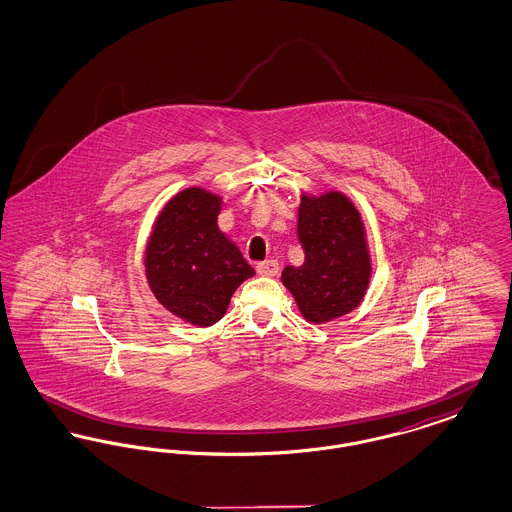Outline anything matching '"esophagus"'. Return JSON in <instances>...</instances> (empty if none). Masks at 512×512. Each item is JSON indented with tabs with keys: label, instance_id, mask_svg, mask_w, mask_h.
<instances>
[{
	"label": "esophagus",
	"instance_id": "34e87169",
	"mask_svg": "<svg viewBox=\"0 0 512 512\" xmlns=\"http://www.w3.org/2000/svg\"><path fill=\"white\" fill-rule=\"evenodd\" d=\"M278 270H280V265H278V261H274V259H268V261H263V263L257 265V272H259L261 276H276Z\"/></svg>",
	"mask_w": 512,
	"mask_h": 512
}]
</instances>
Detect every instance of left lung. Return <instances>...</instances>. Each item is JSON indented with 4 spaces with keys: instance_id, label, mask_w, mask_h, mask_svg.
I'll use <instances>...</instances> for the list:
<instances>
[{
    "instance_id": "left-lung-1",
    "label": "left lung",
    "mask_w": 512,
    "mask_h": 512,
    "mask_svg": "<svg viewBox=\"0 0 512 512\" xmlns=\"http://www.w3.org/2000/svg\"><path fill=\"white\" fill-rule=\"evenodd\" d=\"M297 238L305 249L301 267L282 270V284L311 324H326L355 311L372 278V257L363 217L338 190L301 192Z\"/></svg>"
}]
</instances>
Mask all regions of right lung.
<instances>
[{
  "mask_svg": "<svg viewBox=\"0 0 512 512\" xmlns=\"http://www.w3.org/2000/svg\"><path fill=\"white\" fill-rule=\"evenodd\" d=\"M222 197L192 186L161 207L147 238V286L174 317L213 326L255 270L219 228Z\"/></svg>",
  "mask_w": 512,
  "mask_h": 512,
  "instance_id": "1",
  "label": "right lung"
}]
</instances>
